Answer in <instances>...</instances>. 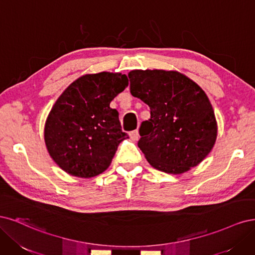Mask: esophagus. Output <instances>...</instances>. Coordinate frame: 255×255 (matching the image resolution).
<instances>
[{"label":"esophagus","mask_w":255,"mask_h":255,"mask_svg":"<svg viewBox=\"0 0 255 255\" xmlns=\"http://www.w3.org/2000/svg\"><path fill=\"white\" fill-rule=\"evenodd\" d=\"M129 136H130V138H131V139H132V141H137V139L139 138L138 130H133V131H131V132L129 133Z\"/></svg>","instance_id":"obj_1"}]
</instances>
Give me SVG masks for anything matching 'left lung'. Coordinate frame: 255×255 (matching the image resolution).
Listing matches in <instances>:
<instances>
[{"mask_svg":"<svg viewBox=\"0 0 255 255\" xmlns=\"http://www.w3.org/2000/svg\"><path fill=\"white\" fill-rule=\"evenodd\" d=\"M128 77L130 93L150 108L137 143L146 160L175 175L198 165L214 147L218 129L205 92L178 71L133 70Z\"/></svg>","mask_w":255,"mask_h":255,"instance_id":"left-lung-1","label":"left lung"}]
</instances>
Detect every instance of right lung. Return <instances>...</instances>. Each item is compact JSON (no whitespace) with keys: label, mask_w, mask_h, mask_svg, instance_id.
<instances>
[{"label":"right lung","mask_w":255,"mask_h":255,"mask_svg":"<svg viewBox=\"0 0 255 255\" xmlns=\"http://www.w3.org/2000/svg\"><path fill=\"white\" fill-rule=\"evenodd\" d=\"M128 86L125 74H86L64 90L45 121L44 142L62 170L92 178L109 167L123 132L119 112L110 103Z\"/></svg>","instance_id":"obj_1"}]
</instances>
